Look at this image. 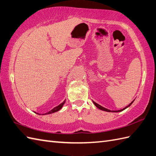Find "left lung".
I'll use <instances>...</instances> for the list:
<instances>
[{
    "mask_svg": "<svg viewBox=\"0 0 156 156\" xmlns=\"http://www.w3.org/2000/svg\"><path fill=\"white\" fill-rule=\"evenodd\" d=\"M134 101V100L133 101L131 102V103H129V105H128V106H127V107H126L125 108H123V109H120V110H117V111H111V110H109V109H106V108H105V107H102V106H101L100 105H99V104H98V103H95V101H93V103H94L95 104V105L98 107V108H99V109H101V110H103V111H105V112H122L123 110H124V109H126V108H127L128 107H129L131 104H132V103Z\"/></svg>",
    "mask_w": 156,
    "mask_h": 156,
    "instance_id": "8db88e82",
    "label": "left lung"
}]
</instances>
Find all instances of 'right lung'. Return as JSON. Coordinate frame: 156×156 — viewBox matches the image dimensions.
I'll return each mask as SVG.
<instances>
[{
  "label": "right lung",
  "mask_w": 156,
  "mask_h": 156,
  "mask_svg": "<svg viewBox=\"0 0 156 156\" xmlns=\"http://www.w3.org/2000/svg\"><path fill=\"white\" fill-rule=\"evenodd\" d=\"M65 103V101L62 103H61L60 105H58V106H57V107H55V108H53V109H51L50 112H47V113H44L45 114V115H47V114H51V113H55V112H58V111H59L61 108H62V107H63V105H64V103Z\"/></svg>",
  "instance_id": "obj_1"
}]
</instances>
